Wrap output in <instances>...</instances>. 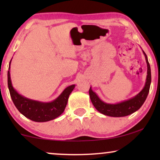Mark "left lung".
Returning <instances> with one entry per match:
<instances>
[{"mask_svg":"<svg viewBox=\"0 0 160 160\" xmlns=\"http://www.w3.org/2000/svg\"><path fill=\"white\" fill-rule=\"evenodd\" d=\"M143 52L145 55L146 61L147 63V76H146V84L143 89L135 97L125 100V101L119 102V103H106L100 99L99 97L96 95V93L92 91L91 87L89 88V94L91 101L95 108L100 113L113 117H126V116L130 115L138 110L142 106V105L143 104V102H145L148 96V92H149L150 84L151 82H152V76H151L150 65L148 63L147 56H146L145 52L143 51Z\"/></svg>","mask_w":160,"mask_h":160,"instance_id":"obj_1","label":"left lung"}]
</instances>
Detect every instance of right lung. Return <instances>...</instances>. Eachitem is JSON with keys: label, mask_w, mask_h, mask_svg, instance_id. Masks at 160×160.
Listing matches in <instances>:
<instances>
[{"label": "right lung", "mask_w": 160, "mask_h": 160, "mask_svg": "<svg viewBox=\"0 0 160 160\" xmlns=\"http://www.w3.org/2000/svg\"><path fill=\"white\" fill-rule=\"evenodd\" d=\"M11 61L8 68L9 69ZM8 87L12 101L22 114L32 121L44 122L56 119L62 114L75 84L66 87L58 98L49 102L36 101L19 95L12 86L9 71H8Z\"/></svg>", "instance_id": "add662e5"}]
</instances>
